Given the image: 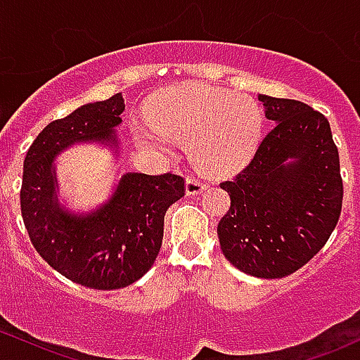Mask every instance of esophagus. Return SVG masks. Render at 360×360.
<instances>
[{"label":"esophagus","instance_id":"obj_1","mask_svg":"<svg viewBox=\"0 0 360 360\" xmlns=\"http://www.w3.org/2000/svg\"><path fill=\"white\" fill-rule=\"evenodd\" d=\"M207 190V183H202V181L195 179V177H190L186 181V195L188 197H195V195H200L202 191Z\"/></svg>","mask_w":360,"mask_h":360}]
</instances>
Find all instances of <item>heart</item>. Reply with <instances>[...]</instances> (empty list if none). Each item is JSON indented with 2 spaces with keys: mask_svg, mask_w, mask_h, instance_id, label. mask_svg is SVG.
Wrapping results in <instances>:
<instances>
[{
  "mask_svg": "<svg viewBox=\"0 0 360 360\" xmlns=\"http://www.w3.org/2000/svg\"><path fill=\"white\" fill-rule=\"evenodd\" d=\"M134 123V137L150 153H172L176 141L190 143L191 157L212 176L242 169L259 148L264 115L250 97L202 83L170 89Z\"/></svg>",
  "mask_w": 360,
  "mask_h": 360,
  "instance_id": "obj_1",
  "label": "heart"
}]
</instances>
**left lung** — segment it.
<instances>
[{
    "label": "left lung",
    "mask_w": 360,
    "mask_h": 360,
    "mask_svg": "<svg viewBox=\"0 0 360 360\" xmlns=\"http://www.w3.org/2000/svg\"><path fill=\"white\" fill-rule=\"evenodd\" d=\"M274 130L252 162L221 184L230 210L217 224L224 257L257 278H282L308 263L331 237L343 183L331 127L292 99L257 94Z\"/></svg>",
    "instance_id": "1"
}]
</instances>
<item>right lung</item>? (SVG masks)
Returning a JSON list of instances; mask_svg holds the SVG:
<instances>
[{
  "label": "right lung",
  "instance_id": "obj_1",
  "mask_svg": "<svg viewBox=\"0 0 360 360\" xmlns=\"http://www.w3.org/2000/svg\"><path fill=\"white\" fill-rule=\"evenodd\" d=\"M123 110L122 94L76 108L49 123L24 160L20 210L32 245L69 281L101 291L127 288L153 266L167 209L184 197L183 177L125 172L96 209L76 212L60 202L57 157L75 144H99L120 158Z\"/></svg>",
  "mask_w": 360,
  "mask_h": 360
}]
</instances>
